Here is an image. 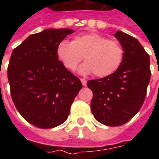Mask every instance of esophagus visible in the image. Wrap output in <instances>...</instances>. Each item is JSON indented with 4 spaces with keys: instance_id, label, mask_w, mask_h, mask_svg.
<instances>
[{
    "instance_id": "1",
    "label": "esophagus",
    "mask_w": 159,
    "mask_h": 159,
    "mask_svg": "<svg viewBox=\"0 0 159 159\" xmlns=\"http://www.w3.org/2000/svg\"><path fill=\"white\" fill-rule=\"evenodd\" d=\"M81 82H82V83H83V86H86V85H87V82H86V80H85V79H83V78H81Z\"/></svg>"
}]
</instances>
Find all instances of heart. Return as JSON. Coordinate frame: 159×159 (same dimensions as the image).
<instances>
[{
    "label": "heart",
    "instance_id": "1",
    "mask_svg": "<svg viewBox=\"0 0 159 159\" xmlns=\"http://www.w3.org/2000/svg\"><path fill=\"white\" fill-rule=\"evenodd\" d=\"M57 55L64 66L75 70L84 59L80 71L98 77H106L116 72L123 60L124 51L117 41L109 40L98 33L91 32L75 36L71 42L62 41Z\"/></svg>",
    "mask_w": 159,
    "mask_h": 159
}]
</instances>
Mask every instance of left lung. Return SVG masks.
<instances>
[{
  "mask_svg": "<svg viewBox=\"0 0 159 159\" xmlns=\"http://www.w3.org/2000/svg\"><path fill=\"white\" fill-rule=\"evenodd\" d=\"M115 37L124 51L121 66L111 76L87 83L93 92L94 118L113 127L126 123L140 111L151 78L150 57L138 40L122 31Z\"/></svg>",
  "mask_w": 159,
  "mask_h": 159,
  "instance_id": "obj_1",
  "label": "left lung"
}]
</instances>
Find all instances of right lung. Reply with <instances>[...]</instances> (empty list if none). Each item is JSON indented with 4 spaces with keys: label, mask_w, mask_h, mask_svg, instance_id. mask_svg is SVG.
Returning <instances> with one entry per match:
<instances>
[{
    "label": "right lung",
    "mask_w": 159,
    "mask_h": 159,
    "mask_svg": "<svg viewBox=\"0 0 159 159\" xmlns=\"http://www.w3.org/2000/svg\"><path fill=\"white\" fill-rule=\"evenodd\" d=\"M73 32L47 29L28 36L12 52L7 67L12 100L21 116L37 128L64 123L83 88L57 55L59 43Z\"/></svg>",
    "instance_id": "add662e5"
}]
</instances>
